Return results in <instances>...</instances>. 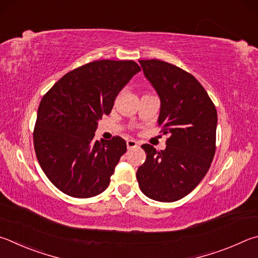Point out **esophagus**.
Returning <instances> with one entry per match:
<instances>
[{
  "mask_svg": "<svg viewBox=\"0 0 258 258\" xmlns=\"http://www.w3.org/2000/svg\"><path fill=\"white\" fill-rule=\"evenodd\" d=\"M138 146V143L136 141H134V139H129V141H126V147L129 148V150H132V148H135Z\"/></svg>",
  "mask_w": 258,
  "mask_h": 258,
  "instance_id": "esophagus-1",
  "label": "esophagus"
}]
</instances>
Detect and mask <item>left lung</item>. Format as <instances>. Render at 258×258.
Segmentation results:
<instances>
[{"label": "left lung", "mask_w": 258, "mask_h": 258, "mask_svg": "<svg viewBox=\"0 0 258 258\" xmlns=\"http://www.w3.org/2000/svg\"><path fill=\"white\" fill-rule=\"evenodd\" d=\"M144 75L161 101L159 125L168 134L165 150L142 145L146 161L137 170L141 190L151 200L175 202L191 192L215 154L218 113L195 77L171 63L141 60Z\"/></svg>", "instance_id": "obj_1"}]
</instances>
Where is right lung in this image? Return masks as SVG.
<instances>
[{"mask_svg":"<svg viewBox=\"0 0 258 258\" xmlns=\"http://www.w3.org/2000/svg\"><path fill=\"white\" fill-rule=\"evenodd\" d=\"M141 71L135 61L99 60L68 72L44 95L34 129L40 168L58 190L76 198L103 192L120 157L124 139L94 141L98 121Z\"/></svg>","mask_w":258,"mask_h":258,"instance_id":"obj_1","label":"right lung"}]
</instances>
